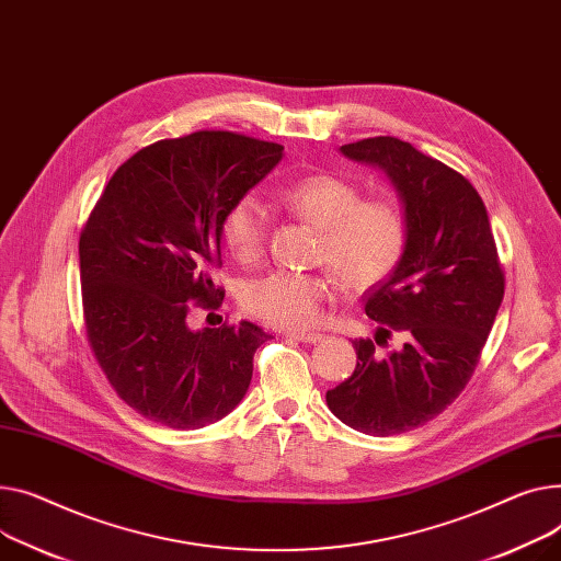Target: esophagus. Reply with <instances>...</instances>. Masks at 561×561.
Here are the masks:
<instances>
[{"label": "esophagus", "instance_id": "esophagus-1", "mask_svg": "<svg viewBox=\"0 0 561 561\" xmlns=\"http://www.w3.org/2000/svg\"><path fill=\"white\" fill-rule=\"evenodd\" d=\"M290 339L300 341V343L316 345V343H322V341H324V333H318V331H295V333H290Z\"/></svg>", "mask_w": 561, "mask_h": 561}]
</instances>
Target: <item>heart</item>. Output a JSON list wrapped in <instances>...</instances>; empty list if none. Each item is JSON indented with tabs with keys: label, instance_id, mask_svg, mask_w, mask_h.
<instances>
[{
	"label": "heart",
	"instance_id": "heart-1",
	"mask_svg": "<svg viewBox=\"0 0 561 561\" xmlns=\"http://www.w3.org/2000/svg\"><path fill=\"white\" fill-rule=\"evenodd\" d=\"M279 201L320 230L316 261L331 271H273L241 288V307L266 324L305 329L318 322L322 305L341 282L365 290L383 282L408 245V216L392 198H363L360 190L335 173H307L286 182ZM268 211L256 194H241L220 218V241L239 264H252L266 245Z\"/></svg>",
	"mask_w": 561,
	"mask_h": 561
}]
</instances>
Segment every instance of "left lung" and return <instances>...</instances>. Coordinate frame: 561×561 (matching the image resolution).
Masks as SVG:
<instances>
[{
  "mask_svg": "<svg viewBox=\"0 0 561 561\" xmlns=\"http://www.w3.org/2000/svg\"><path fill=\"white\" fill-rule=\"evenodd\" d=\"M350 160L383 169L408 216L399 266L365 295L375 341L358 339L354 375L327 392L347 426L399 435L424 426L469 383L505 293L488 209L473 184L451 167L397 137L341 146ZM397 337L402 347H376Z\"/></svg>",
  "mask_w": 561,
  "mask_h": 561,
  "instance_id": "8db88e82",
  "label": "left lung"
}]
</instances>
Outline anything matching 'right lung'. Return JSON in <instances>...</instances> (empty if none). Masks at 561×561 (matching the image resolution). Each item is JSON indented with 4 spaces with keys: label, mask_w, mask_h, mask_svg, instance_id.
Here are the masks:
<instances>
[{
    "label": "right lung",
    "mask_w": 561,
    "mask_h": 561,
    "mask_svg": "<svg viewBox=\"0 0 561 561\" xmlns=\"http://www.w3.org/2000/svg\"><path fill=\"white\" fill-rule=\"evenodd\" d=\"M284 146L198 130L141 148L110 178L79 241L83 320L112 390L146 420L203 428L239 405L271 335L243 320L192 331L226 290L220 218L282 160Z\"/></svg>",
    "instance_id": "right-lung-1"
}]
</instances>
